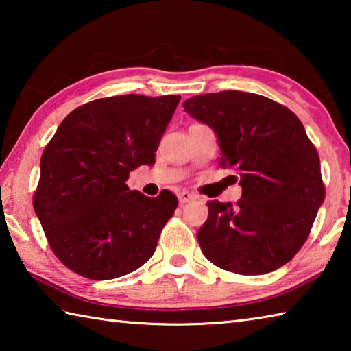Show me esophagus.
Instances as JSON below:
<instances>
[{"label":"esophagus","instance_id":"esophagus-1","mask_svg":"<svg viewBox=\"0 0 351 351\" xmlns=\"http://www.w3.org/2000/svg\"><path fill=\"white\" fill-rule=\"evenodd\" d=\"M178 199H180V204H186L195 199V195L190 192H180L178 193Z\"/></svg>","mask_w":351,"mask_h":351}]
</instances>
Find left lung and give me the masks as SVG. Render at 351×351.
<instances>
[{
  "instance_id": "1",
  "label": "left lung",
  "mask_w": 351,
  "mask_h": 351,
  "mask_svg": "<svg viewBox=\"0 0 351 351\" xmlns=\"http://www.w3.org/2000/svg\"><path fill=\"white\" fill-rule=\"evenodd\" d=\"M184 111L215 130L223 169H232L241 199L209 201L197 232L218 268L243 276L276 271L299 252L325 198L316 147L293 111L260 94H199Z\"/></svg>"
}]
</instances>
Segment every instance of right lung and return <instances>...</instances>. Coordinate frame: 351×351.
<instances>
[{"instance_id": "right-lung-1", "label": "right lung", "mask_w": 351, "mask_h": 351, "mask_svg": "<svg viewBox=\"0 0 351 351\" xmlns=\"http://www.w3.org/2000/svg\"><path fill=\"white\" fill-rule=\"evenodd\" d=\"M180 96L104 97L63 119L40 162L34 210L52 252L73 272L110 280L141 268L178 199L148 198L125 181L154 152Z\"/></svg>"}]
</instances>
